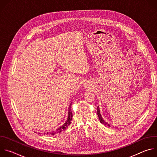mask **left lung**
<instances>
[{
	"mask_svg": "<svg viewBox=\"0 0 157 157\" xmlns=\"http://www.w3.org/2000/svg\"><path fill=\"white\" fill-rule=\"evenodd\" d=\"M98 117H99V121H100V122H101V123H102V124H104V125H106V126H107V127H110V124H108V123H107L106 122H105L104 121V119H102V116H101V114H100V110H99V106L98 107Z\"/></svg>",
	"mask_w": 157,
	"mask_h": 157,
	"instance_id": "obj_1",
	"label": "left lung"
}]
</instances>
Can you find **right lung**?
Listing matches in <instances>:
<instances>
[{
  "label": "right lung",
  "mask_w": 157,
  "mask_h": 157,
  "mask_svg": "<svg viewBox=\"0 0 157 157\" xmlns=\"http://www.w3.org/2000/svg\"><path fill=\"white\" fill-rule=\"evenodd\" d=\"M72 104V103H71ZM71 104L69 106V110H68V119H67V121H66V122L62 125L60 127L58 128V129H56V130H54V131H52L51 132H47V134H48V135H55V134L56 133H61V132H63V130H66L67 128L68 127V126L70 125L71 124V120H72V117H73V114H72V112H71Z\"/></svg>",
  "instance_id": "1"
}]
</instances>
